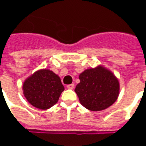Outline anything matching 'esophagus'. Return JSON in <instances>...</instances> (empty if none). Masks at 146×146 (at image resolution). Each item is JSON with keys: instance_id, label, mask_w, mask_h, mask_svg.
<instances>
[{"instance_id": "esophagus-1", "label": "esophagus", "mask_w": 146, "mask_h": 146, "mask_svg": "<svg viewBox=\"0 0 146 146\" xmlns=\"http://www.w3.org/2000/svg\"><path fill=\"white\" fill-rule=\"evenodd\" d=\"M74 84H69V85H67V88L68 89H73L74 88Z\"/></svg>"}]
</instances>
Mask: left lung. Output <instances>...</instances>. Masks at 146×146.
<instances>
[{
  "mask_svg": "<svg viewBox=\"0 0 146 146\" xmlns=\"http://www.w3.org/2000/svg\"><path fill=\"white\" fill-rule=\"evenodd\" d=\"M75 92L83 106L91 111H101L116 101L119 93V80L110 70L102 66L84 70Z\"/></svg>",
  "mask_w": 146,
  "mask_h": 146,
  "instance_id": "8db88e82",
  "label": "left lung"
}]
</instances>
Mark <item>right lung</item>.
<instances>
[{"label":"right lung","instance_id":"1","mask_svg":"<svg viewBox=\"0 0 146 146\" xmlns=\"http://www.w3.org/2000/svg\"><path fill=\"white\" fill-rule=\"evenodd\" d=\"M24 96L34 107L48 110L58 102L64 86L59 76L49 70H40L28 77L23 86Z\"/></svg>","mask_w":146,"mask_h":146}]
</instances>
